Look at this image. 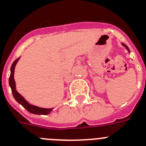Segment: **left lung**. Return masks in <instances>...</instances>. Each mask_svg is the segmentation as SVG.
Here are the masks:
<instances>
[{"mask_svg": "<svg viewBox=\"0 0 146 146\" xmlns=\"http://www.w3.org/2000/svg\"><path fill=\"white\" fill-rule=\"evenodd\" d=\"M122 45H123V46H125V48H126V49H127V50H128V52H130V50H129V48H128V46H127V45H125V44H122Z\"/></svg>", "mask_w": 146, "mask_h": 146, "instance_id": "left-lung-1", "label": "left lung"}]
</instances>
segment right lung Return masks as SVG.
I'll return each mask as SVG.
<instances>
[{
  "mask_svg": "<svg viewBox=\"0 0 146 146\" xmlns=\"http://www.w3.org/2000/svg\"><path fill=\"white\" fill-rule=\"evenodd\" d=\"M18 60H19V58H17V59L13 62V64H12V67H11L10 76H9V86H10L11 89H12V93H13V96H14L15 100H16L18 103L21 104V105L27 111H29V113H34V114H49V113L52 111V108H38L36 107V106H34V105H29L27 102L26 101L24 98H23V96H22L21 94H18V92H17V90H15V83L14 80V71L15 67L16 65V64L17 62H18Z\"/></svg>",
  "mask_w": 146,
  "mask_h": 146,
  "instance_id": "obj_1",
  "label": "right lung"
}]
</instances>
